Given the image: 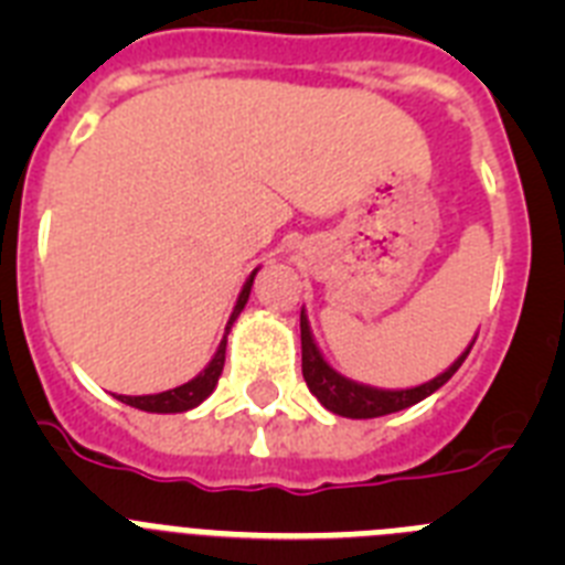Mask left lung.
<instances>
[{
    "label": "left lung",
    "instance_id": "8db88e82",
    "mask_svg": "<svg viewBox=\"0 0 565 565\" xmlns=\"http://www.w3.org/2000/svg\"><path fill=\"white\" fill-rule=\"evenodd\" d=\"M299 333H302V376H306L308 391L319 398V404H322L326 411L344 418H379L387 416V413L404 411V407H413V404H418L422 398L433 396L441 384L450 382L452 373L461 367L469 348L476 342V339H472L467 351H463L447 371L438 373L436 379H430V382L418 384V387H404V391H382V387L359 384L353 382V379L333 371L331 364L326 362V356H322V351L317 348V342H313L306 311L299 313Z\"/></svg>",
    "mask_w": 565,
    "mask_h": 565
}]
</instances>
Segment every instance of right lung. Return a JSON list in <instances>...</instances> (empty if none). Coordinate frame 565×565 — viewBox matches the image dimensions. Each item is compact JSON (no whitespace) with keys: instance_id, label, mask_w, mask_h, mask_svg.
<instances>
[{"instance_id":"obj_1","label":"right lung","mask_w":565,"mask_h":565,"mask_svg":"<svg viewBox=\"0 0 565 565\" xmlns=\"http://www.w3.org/2000/svg\"><path fill=\"white\" fill-rule=\"evenodd\" d=\"M257 271L259 268H254L252 277H248L246 286H243V291H239L237 306H234L232 317H228L226 337H228V331H232L234 319H237L239 311L246 308L248 294H252ZM226 337H223L221 344H217V351H214L212 362H209L206 367H203V371L192 379V382L181 384V387H172V391L152 393V396H115V398L124 404H129V407H135V411H147V413H186V411H192V407H198L203 398L212 396V391L217 387V379H221V373H223V362H226Z\"/></svg>"}]
</instances>
